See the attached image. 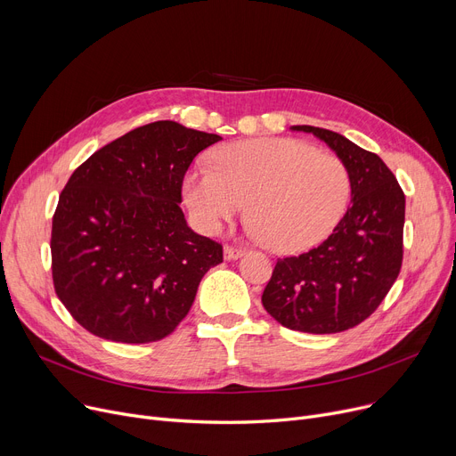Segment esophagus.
I'll use <instances>...</instances> for the list:
<instances>
[{"label":"esophagus","mask_w":456,"mask_h":456,"mask_svg":"<svg viewBox=\"0 0 456 456\" xmlns=\"http://www.w3.org/2000/svg\"><path fill=\"white\" fill-rule=\"evenodd\" d=\"M242 255H244V249H240V248H232V246L224 248V258L225 260H236V258H240Z\"/></svg>","instance_id":"34e87169"}]
</instances>
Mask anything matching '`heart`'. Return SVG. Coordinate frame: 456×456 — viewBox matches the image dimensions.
I'll return each mask as SVG.
<instances>
[{
  "label": "heart",
  "mask_w": 456,
  "mask_h": 456,
  "mask_svg": "<svg viewBox=\"0 0 456 456\" xmlns=\"http://www.w3.org/2000/svg\"><path fill=\"white\" fill-rule=\"evenodd\" d=\"M351 196L346 164L292 138H253L214 153V170L184 175L183 198L196 225L216 234L249 203L253 232L277 253L314 248L337 227Z\"/></svg>",
  "instance_id": "b5f03b06"
}]
</instances>
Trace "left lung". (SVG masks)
<instances>
[{"mask_svg": "<svg viewBox=\"0 0 456 456\" xmlns=\"http://www.w3.org/2000/svg\"><path fill=\"white\" fill-rule=\"evenodd\" d=\"M351 177V207L318 248L279 258L262 305L281 325L310 334L347 330L370 318L403 262L404 194L382 159L346 136L313 126Z\"/></svg>", "mask_w": 456, "mask_h": 456, "instance_id": "obj_1", "label": "left lung"}]
</instances>
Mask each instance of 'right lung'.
Segmentation results:
<instances>
[{
    "label": "right lung",
    "instance_id": "obj_1",
    "mask_svg": "<svg viewBox=\"0 0 456 456\" xmlns=\"http://www.w3.org/2000/svg\"><path fill=\"white\" fill-rule=\"evenodd\" d=\"M220 134L162 119L88 157L53 216L52 270L68 313L95 337L148 344L183 322L203 275L224 262L179 207L190 162Z\"/></svg>",
    "mask_w": 456,
    "mask_h": 456
}]
</instances>
